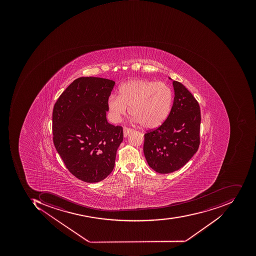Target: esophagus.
<instances>
[{
    "mask_svg": "<svg viewBox=\"0 0 256 256\" xmlns=\"http://www.w3.org/2000/svg\"><path fill=\"white\" fill-rule=\"evenodd\" d=\"M132 130H133V129L129 128H124V129H123V132H124V137H127V136L130 134Z\"/></svg>",
    "mask_w": 256,
    "mask_h": 256,
    "instance_id": "1",
    "label": "esophagus"
}]
</instances>
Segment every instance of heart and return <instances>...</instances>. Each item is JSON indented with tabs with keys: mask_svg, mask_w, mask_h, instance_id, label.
I'll return each instance as SVG.
<instances>
[{
	"mask_svg": "<svg viewBox=\"0 0 256 256\" xmlns=\"http://www.w3.org/2000/svg\"><path fill=\"white\" fill-rule=\"evenodd\" d=\"M173 102L172 90L162 82L130 80L119 88V96L112 94L108 100L110 118L118 122L129 113L142 127L154 128L168 117Z\"/></svg>",
	"mask_w": 256,
	"mask_h": 256,
	"instance_id": "obj_1",
	"label": "heart"
}]
</instances>
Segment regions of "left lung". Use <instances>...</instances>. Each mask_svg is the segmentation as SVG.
Here are the masks:
<instances>
[{"label":"left lung","instance_id":"1","mask_svg":"<svg viewBox=\"0 0 256 256\" xmlns=\"http://www.w3.org/2000/svg\"><path fill=\"white\" fill-rule=\"evenodd\" d=\"M172 80L174 98L166 122L144 134V157L156 172L168 174L183 167L200 144V107L180 82Z\"/></svg>","mask_w":256,"mask_h":256}]
</instances>
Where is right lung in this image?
<instances>
[{
	"mask_svg": "<svg viewBox=\"0 0 256 256\" xmlns=\"http://www.w3.org/2000/svg\"><path fill=\"white\" fill-rule=\"evenodd\" d=\"M114 84L102 78H78L54 106V144L69 172L86 182H98L110 174L123 140L122 127L106 118Z\"/></svg>",
	"mask_w": 256,
	"mask_h": 256,
	"instance_id": "1",
	"label": "right lung"
}]
</instances>
